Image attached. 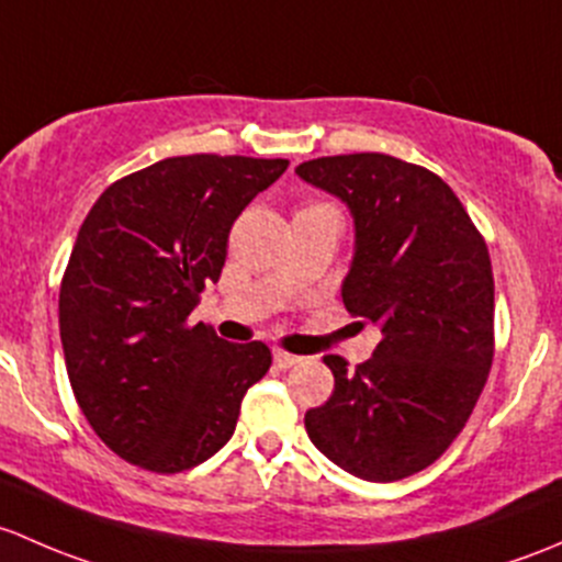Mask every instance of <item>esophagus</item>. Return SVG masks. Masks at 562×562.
Wrapping results in <instances>:
<instances>
[{"label": "esophagus", "instance_id": "obj_1", "mask_svg": "<svg viewBox=\"0 0 562 562\" xmlns=\"http://www.w3.org/2000/svg\"><path fill=\"white\" fill-rule=\"evenodd\" d=\"M273 362L279 368H294V366H300V362H303V357H297V355H289V351H281V349H273Z\"/></svg>", "mask_w": 562, "mask_h": 562}]
</instances>
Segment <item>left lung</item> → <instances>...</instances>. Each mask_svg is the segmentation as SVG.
Returning <instances> with one entry per match:
<instances>
[{
	"mask_svg": "<svg viewBox=\"0 0 562 562\" xmlns=\"http://www.w3.org/2000/svg\"><path fill=\"white\" fill-rule=\"evenodd\" d=\"M294 172L349 207L355 257L340 297L381 329L357 370L324 357L335 390L305 414V430L351 476L397 482L447 452L484 390L495 319L487 243L436 172L395 156H322Z\"/></svg>",
	"mask_w": 562,
	"mask_h": 562,
	"instance_id": "1",
	"label": "left lung"
}]
</instances>
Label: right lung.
I'll return each instance as SVG.
<instances>
[{
    "instance_id": "right-lung-1",
    "label": "right lung",
    "mask_w": 562,
    "mask_h": 562,
    "mask_svg": "<svg viewBox=\"0 0 562 562\" xmlns=\"http://www.w3.org/2000/svg\"><path fill=\"white\" fill-rule=\"evenodd\" d=\"M286 167L170 156L108 187L80 224L59 292L67 375L89 425L126 462L189 471L233 438L243 395L273 357L189 314L222 276L235 218Z\"/></svg>"
}]
</instances>
